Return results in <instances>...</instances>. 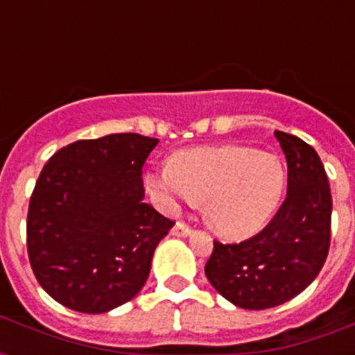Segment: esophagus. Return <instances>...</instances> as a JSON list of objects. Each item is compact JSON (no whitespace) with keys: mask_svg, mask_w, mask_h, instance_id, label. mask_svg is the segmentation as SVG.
<instances>
[{"mask_svg":"<svg viewBox=\"0 0 355 355\" xmlns=\"http://www.w3.org/2000/svg\"><path fill=\"white\" fill-rule=\"evenodd\" d=\"M171 234H173V236H177V237H186V236H189V234H191V228H189L186 223L177 221V223H175V227L171 228Z\"/></svg>","mask_w":355,"mask_h":355,"instance_id":"obj_1","label":"esophagus"}]
</instances>
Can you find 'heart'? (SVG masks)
Instances as JSON below:
<instances>
[{"mask_svg": "<svg viewBox=\"0 0 355 355\" xmlns=\"http://www.w3.org/2000/svg\"><path fill=\"white\" fill-rule=\"evenodd\" d=\"M287 173L278 156L243 145L180 150L173 166L145 175V188L160 206L205 202V221L227 239L254 236L270 221L286 191Z\"/></svg>", "mask_w": 355, "mask_h": 355, "instance_id": "1", "label": "heart"}]
</instances>
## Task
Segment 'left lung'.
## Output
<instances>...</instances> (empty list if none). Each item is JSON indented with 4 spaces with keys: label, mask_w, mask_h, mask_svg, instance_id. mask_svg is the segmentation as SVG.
I'll return each instance as SVG.
<instances>
[{
    "label": "left lung",
    "mask_w": 355,
    "mask_h": 355,
    "mask_svg": "<svg viewBox=\"0 0 355 355\" xmlns=\"http://www.w3.org/2000/svg\"><path fill=\"white\" fill-rule=\"evenodd\" d=\"M287 160V197L272 221L241 243L214 241L205 267L216 291L243 309L291 300L322 269L330 250L331 193L317 150L293 134L275 132Z\"/></svg>",
    "instance_id": "8db88e82"
}]
</instances>
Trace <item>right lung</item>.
<instances>
[{"mask_svg": "<svg viewBox=\"0 0 355 355\" xmlns=\"http://www.w3.org/2000/svg\"><path fill=\"white\" fill-rule=\"evenodd\" d=\"M156 144L132 132L79 139L44 166L31 195L27 252L58 304L107 313L147 282L156 245L175 225L144 202L141 167Z\"/></svg>", "mask_w": 355, "mask_h": 355, "instance_id": "1", "label": "right lung"}]
</instances>
